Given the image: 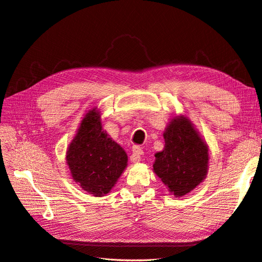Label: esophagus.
Instances as JSON below:
<instances>
[{
  "mask_svg": "<svg viewBox=\"0 0 262 262\" xmlns=\"http://www.w3.org/2000/svg\"><path fill=\"white\" fill-rule=\"evenodd\" d=\"M142 155V150L138 146L133 147V154L130 156V161L133 163H138L140 161V156Z\"/></svg>",
  "mask_w": 262,
  "mask_h": 262,
  "instance_id": "34e87169",
  "label": "esophagus"
}]
</instances>
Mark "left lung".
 Listing matches in <instances>:
<instances>
[{"label":"left lung","instance_id":"8db88e82","mask_svg":"<svg viewBox=\"0 0 262 262\" xmlns=\"http://www.w3.org/2000/svg\"><path fill=\"white\" fill-rule=\"evenodd\" d=\"M164 149L155 155L154 172L168 191L183 197L206 179L209 148L193 124L184 115L175 116L163 134Z\"/></svg>","mask_w":262,"mask_h":262}]
</instances>
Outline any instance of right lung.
<instances>
[{
    "instance_id": "add662e5",
    "label": "right lung",
    "mask_w": 262,
    "mask_h": 262,
    "mask_svg": "<svg viewBox=\"0 0 262 262\" xmlns=\"http://www.w3.org/2000/svg\"><path fill=\"white\" fill-rule=\"evenodd\" d=\"M127 160L125 150L102 129L99 111L90 110L66 151L73 180L85 191L102 197L120 179Z\"/></svg>"
}]
</instances>
